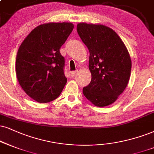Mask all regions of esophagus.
Returning a JSON list of instances; mask_svg holds the SVG:
<instances>
[{
    "label": "esophagus",
    "mask_w": 154,
    "mask_h": 154,
    "mask_svg": "<svg viewBox=\"0 0 154 154\" xmlns=\"http://www.w3.org/2000/svg\"><path fill=\"white\" fill-rule=\"evenodd\" d=\"M75 74H76V71H71L70 72V76L71 78H73Z\"/></svg>",
    "instance_id": "34e87169"
}]
</instances>
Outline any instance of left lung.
<instances>
[{
  "label": "left lung",
  "instance_id": "1",
  "mask_svg": "<svg viewBox=\"0 0 154 154\" xmlns=\"http://www.w3.org/2000/svg\"><path fill=\"white\" fill-rule=\"evenodd\" d=\"M77 31L90 53L91 81L83 88V94L98 107L111 105L129 81L131 60L128 49L119 35L105 25L79 23Z\"/></svg>",
  "mask_w": 154,
  "mask_h": 154
}]
</instances>
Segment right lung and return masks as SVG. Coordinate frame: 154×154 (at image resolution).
<instances>
[{
	"mask_svg": "<svg viewBox=\"0 0 154 154\" xmlns=\"http://www.w3.org/2000/svg\"><path fill=\"white\" fill-rule=\"evenodd\" d=\"M72 23H47L24 39L16 56V73L26 94L38 103L59 96L67 82L60 48L73 31Z\"/></svg>",
	"mask_w": 154,
	"mask_h": 154,
	"instance_id": "1",
	"label": "right lung"
}]
</instances>
